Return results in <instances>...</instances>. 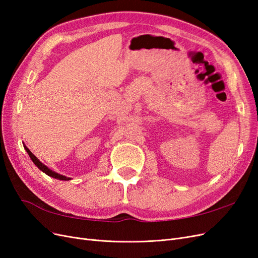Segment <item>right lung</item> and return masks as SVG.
Here are the masks:
<instances>
[{
    "mask_svg": "<svg viewBox=\"0 0 258 258\" xmlns=\"http://www.w3.org/2000/svg\"><path fill=\"white\" fill-rule=\"evenodd\" d=\"M25 148H26V151H27V153L29 154V156H30V158L32 159V161L34 162V165L40 169V170H42L44 173H46L47 175H49V176H51V177H53V178H58V179H61V181H68V179H71L70 177H67V176H64V175H61V174H58V173H56V172H53V171H51L50 169H48L47 167H46L45 165H43V163L38 160L35 156L31 153V151L29 150V148L27 147V146H25Z\"/></svg>",
    "mask_w": 258,
    "mask_h": 258,
    "instance_id": "add662e5",
    "label": "right lung"
}]
</instances>
